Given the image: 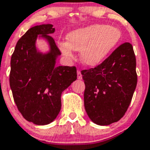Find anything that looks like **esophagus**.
<instances>
[{"mask_svg":"<svg viewBox=\"0 0 150 150\" xmlns=\"http://www.w3.org/2000/svg\"><path fill=\"white\" fill-rule=\"evenodd\" d=\"M77 78L78 80H82V75H81L80 70H77Z\"/></svg>","mask_w":150,"mask_h":150,"instance_id":"1","label":"esophagus"}]
</instances>
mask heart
I'll list each match as a JSON object with an SVG mask.
<instances>
[{"mask_svg": "<svg viewBox=\"0 0 150 150\" xmlns=\"http://www.w3.org/2000/svg\"><path fill=\"white\" fill-rule=\"evenodd\" d=\"M121 32L117 28L105 24H92L70 31L66 42H60L63 55L74 57V50L80 51V59L87 66L100 64L118 44Z\"/></svg>", "mask_w": 150, "mask_h": 150, "instance_id": "1", "label": "heart"}]
</instances>
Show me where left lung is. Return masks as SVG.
<instances>
[{"mask_svg":"<svg viewBox=\"0 0 150 150\" xmlns=\"http://www.w3.org/2000/svg\"><path fill=\"white\" fill-rule=\"evenodd\" d=\"M136 66L133 46L124 43L99 66L81 71L84 106L92 122L108 126L124 116L137 86Z\"/></svg>","mask_w":150,"mask_h":150,"instance_id":"8db88e82","label":"left lung"}]
</instances>
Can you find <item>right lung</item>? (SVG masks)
I'll use <instances>...</instances> for the list:
<instances>
[{
  "label": "right lung",
  "mask_w": 150,
  "mask_h": 150,
  "mask_svg": "<svg viewBox=\"0 0 150 150\" xmlns=\"http://www.w3.org/2000/svg\"><path fill=\"white\" fill-rule=\"evenodd\" d=\"M52 24L30 28L17 41L11 60L10 86L18 110L33 124L47 125L57 118L61 109V94L76 80L75 67L56 66L60 51L50 34ZM38 39L48 44L40 52Z\"/></svg>",
  "instance_id": "1"
}]
</instances>
